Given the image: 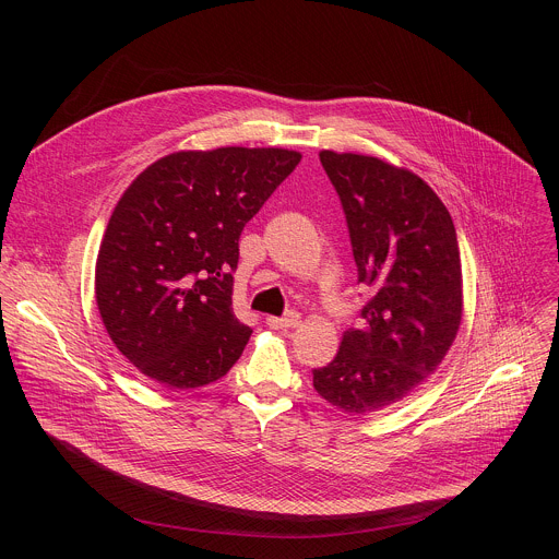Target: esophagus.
Here are the masks:
<instances>
[{
    "label": "esophagus",
    "instance_id": "obj_1",
    "mask_svg": "<svg viewBox=\"0 0 559 559\" xmlns=\"http://www.w3.org/2000/svg\"><path fill=\"white\" fill-rule=\"evenodd\" d=\"M265 323H267V328H272V330H289V328H296V325L300 323V313H298V311H287L283 318H278V316H267Z\"/></svg>",
    "mask_w": 559,
    "mask_h": 559
}]
</instances>
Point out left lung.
Here are the masks:
<instances>
[{"label":"left lung","instance_id":"left-lung-1","mask_svg":"<svg viewBox=\"0 0 559 559\" xmlns=\"http://www.w3.org/2000/svg\"><path fill=\"white\" fill-rule=\"evenodd\" d=\"M352 238L365 325L343 334L313 389L347 414L401 403L444 360L462 321V265L449 210L414 173L376 156L323 150Z\"/></svg>","mask_w":559,"mask_h":559}]
</instances>
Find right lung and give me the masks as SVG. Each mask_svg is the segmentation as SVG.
I'll return each mask as SVG.
<instances>
[{"instance_id":"obj_1","label":"right lung","mask_w":559,"mask_h":559,"mask_svg":"<svg viewBox=\"0 0 559 559\" xmlns=\"http://www.w3.org/2000/svg\"><path fill=\"white\" fill-rule=\"evenodd\" d=\"M298 162L283 147L181 150L128 186L95 294L108 336L143 376L197 389L241 358L252 330L231 311L238 238Z\"/></svg>"}]
</instances>
